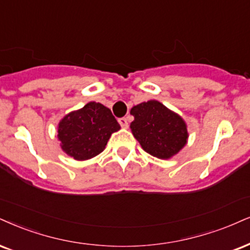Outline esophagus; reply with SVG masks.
Returning a JSON list of instances; mask_svg holds the SVG:
<instances>
[{
    "mask_svg": "<svg viewBox=\"0 0 250 250\" xmlns=\"http://www.w3.org/2000/svg\"><path fill=\"white\" fill-rule=\"evenodd\" d=\"M118 123L122 126L123 128H127L128 127V123H127V119L125 118V117H123V118H119L118 119Z\"/></svg>",
    "mask_w": 250,
    "mask_h": 250,
    "instance_id": "34e87169",
    "label": "esophagus"
}]
</instances>
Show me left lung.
Returning a JSON list of instances; mask_svg holds the SVG:
<instances>
[{
	"label": "left lung",
	"mask_w": 250,
	"mask_h": 250,
	"mask_svg": "<svg viewBox=\"0 0 250 250\" xmlns=\"http://www.w3.org/2000/svg\"><path fill=\"white\" fill-rule=\"evenodd\" d=\"M131 130L145 152L159 159H170L186 146L187 124L181 116L158 101H148L131 109Z\"/></svg>",
	"instance_id": "1"
}]
</instances>
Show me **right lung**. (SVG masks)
Here are the masks:
<instances>
[{
	"instance_id": "right-lung-1",
	"label": "right lung",
	"mask_w": 250,
	"mask_h": 250,
	"mask_svg": "<svg viewBox=\"0 0 250 250\" xmlns=\"http://www.w3.org/2000/svg\"><path fill=\"white\" fill-rule=\"evenodd\" d=\"M120 128L111 110L103 104L89 102L60 120L58 138L61 148L78 161L91 159L105 148L111 134Z\"/></svg>"
}]
</instances>
